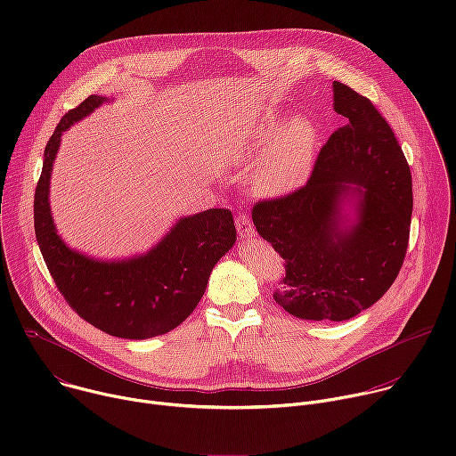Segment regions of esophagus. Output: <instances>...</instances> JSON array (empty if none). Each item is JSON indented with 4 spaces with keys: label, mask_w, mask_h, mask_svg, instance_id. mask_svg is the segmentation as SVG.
Masks as SVG:
<instances>
[{
    "label": "esophagus",
    "mask_w": 456,
    "mask_h": 456,
    "mask_svg": "<svg viewBox=\"0 0 456 456\" xmlns=\"http://www.w3.org/2000/svg\"><path fill=\"white\" fill-rule=\"evenodd\" d=\"M236 231L243 238H250L254 234V225H252V222H250V218L247 215L240 213L236 216Z\"/></svg>",
    "instance_id": "obj_1"
}]
</instances>
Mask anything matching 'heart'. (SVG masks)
Here are the masks:
<instances>
[{
  "label": "heart",
  "instance_id": "1",
  "mask_svg": "<svg viewBox=\"0 0 456 456\" xmlns=\"http://www.w3.org/2000/svg\"><path fill=\"white\" fill-rule=\"evenodd\" d=\"M257 142H269L254 176L257 189L285 192L308 173L317 150V129L310 118L292 117L281 126L269 122Z\"/></svg>",
  "mask_w": 456,
  "mask_h": 456
}]
</instances>
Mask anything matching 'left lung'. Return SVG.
<instances>
[{"label": "left lung", "mask_w": 456, "mask_h": 456, "mask_svg": "<svg viewBox=\"0 0 456 456\" xmlns=\"http://www.w3.org/2000/svg\"><path fill=\"white\" fill-rule=\"evenodd\" d=\"M346 124L317 155L306 185L252 208V222L285 259L274 299L310 321H346L379 301L404 264L411 173L394 129L370 99L334 81ZM356 200V220L342 215Z\"/></svg>", "instance_id": "left-lung-1"}]
</instances>
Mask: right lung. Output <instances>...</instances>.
I'll use <instances>...</instances> for the list:
<instances>
[{"mask_svg":"<svg viewBox=\"0 0 456 456\" xmlns=\"http://www.w3.org/2000/svg\"><path fill=\"white\" fill-rule=\"evenodd\" d=\"M106 102L90 95L64 113L46 148L34 194V229L57 290L85 321L122 339H150L176 329L202 299L211 271L234 245L229 209L183 216L150 252L122 259L79 254L61 240L50 215V175L62 132Z\"/></svg>","mask_w":456,"mask_h":456,"instance_id":"right-lung-1","label":"right lung"}]
</instances>
